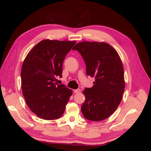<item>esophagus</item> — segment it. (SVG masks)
I'll return each instance as SVG.
<instances>
[{"label": "esophagus", "instance_id": "34e87169", "mask_svg": "<svg viewBox=\"0 0 151 151\" xmlns=\"http://www.w3.org/2000/svg\"><path fill=\"white\" fill-rule=\"evenodd\" d=\"M74 92L76 93V94H78L81 92V89H76L74 91Z\"/></svg>", "mask_w": 151, "mask_h": 151}]
</instances>
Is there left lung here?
<instances>
[{"label": "left lung", "instance_id": "obj_1", "mask_svg": "<svg viewBox=\"0 0 151 151\" xmlns=\"http://www.w3.org/2000/svg\"><path fill=\"white\" fill-rule=\"evenodd\" d=\"M72 49L83 57L86 74L95 78L92 88L83 92L86 99L82 113L91 121L106 119L119 106L125 89L124 70L119 55L104 42H82Z\"/></svg>", "mask_w": 151, "mask_h": 151}]
</instances>
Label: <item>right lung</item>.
I'll use <instances>...</instances> for the list:
<instances>
[{
  "label": "right lung",
  "instance_id": "1",
  "mask_svg": "<svg viewBox=\"0 0 151 151\" xmlns=\"http://www.w3.org/2000/svg\"><path fill=\"white\" fill-rule=\"evenodd\" d=\"M74 41L44 40L27 55L21 68V88L28 106L36 116L47 120L62 116L72 91L58 84L62 65Z\"/></svg>",
  "mask_w": 151,
  "mask_h": 151
}]
</instances>
